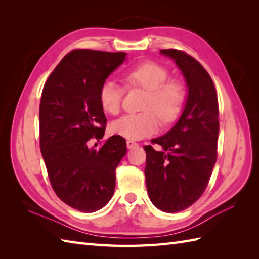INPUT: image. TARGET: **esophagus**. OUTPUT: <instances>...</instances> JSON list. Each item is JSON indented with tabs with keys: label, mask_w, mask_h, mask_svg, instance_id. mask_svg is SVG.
<instances>
[{
	"label": "esophagus",
	"mask_w": 259,
	"mask_h": 259,
	"mask_svg": "<svg viewBox=\"0 0 259 259\" xmlns=\"http://www.w3.org/2000/svg\"><path fill=\"white\" fill-rule=\"evenodd\" d=\"M136 146H138V144H137L136 141H134V140H126V148H128V149H131V148H134Z\"/></svg>",
	"instance_id": "obj_1"
}]
</instances>
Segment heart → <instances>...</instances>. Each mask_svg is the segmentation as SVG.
Listing matches in <instances>:
<instances>
[{"mask_svg": "<svg viewBox=\"0 0 259 259\" xmlns=\"http://www.w3.org/2000/svg\"><path fill=\"white\" fill-rule=\"evenodd\" d=\"M167 69L161 64L145 61L129 68L123 80L129 88H141L147 91L145 111L124 114L110 124L111 133L126 139L138 140L158 130V115L163 123H171L179 117L186 101V90L180 81L168 79ZM123 88L113 80H107L100 88L99 98L106 112L120 111Z\"/></svg>", "mask_w": 259, "mask_h": 259, "instance_id": "1", "label": "heart"}]
</instances>
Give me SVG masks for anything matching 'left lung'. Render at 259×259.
I'll use <instances>...</instances> for the list:
<instances>
[{
    "mask_svg": "<svg viewBox=\"0 0 259 259\" xmlns=\"http://www.w3.org/2000/svg\"><path fill=\"white\" fill-rule=\"evenodd\" d=\"M188 88L185 107L167 134L152 139L162 150L144 147L146 184L151 202L164 212H179L195 203L205 191L217 160L218 99L213 82L196 59L168 49Z\"/></svg>",
    "mask_w": 259,
    "mask_h": 259,
    "instance_id": "1",
    "label": "left lung"
}]
</instances>
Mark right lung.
I'll list each match as a JSON object with an SVG mask.
<instances>
[{
	"instance_id": "right-lung-1",
	"label": "right lung",
	"mask_w": 259,
	"mask_h": 259,
	"mask_svg": "<svg viewBox=\"0 0 259 259\" xmlns=\"http://www.w3.org/2000/svg\"><path fill=\"white\" fill-rule=\"evenodd\" d=\"M124 52L73 50L49 76L40 103V147L57 196L76 210L95 212L111 199L115 168L126 152L125 140L112 136L100 149L106 115L99 92L124 62Z\"/></svg>"
}]
</instances>
